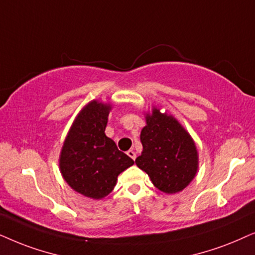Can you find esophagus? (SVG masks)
I'll list each match as a JSON object with an SVG mask.
<instances>
[{
	"label": "esophagus",
	"mask_w": 255,
	"mask_h": 255,
	"mask_svg": "<svg viewBox=\"0 0 255 255\" xmlns=\"http://www.w3.org/2000/svg\"><path fill=\"white\" fill-rule=\"evenodd\" d=\"M127 155L129 156L130 158H133L134 161H135V158H136V152H135L134 150H131V149H130V150H128V151H127Z\"/></svg>",
	"instance_id": "esophagus-1"
}]
</instances>
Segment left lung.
<instances>
[{"instance_id": "obj_1", "label": "left lung", "mask_w": 255, "mask_h": 255, "mask_svg": "<svg viewBox=\"0 0 255 255\" xmlns=\"http://www.w3.org/2000/svg\"><path fill=\"white\" fill-rule=\"evenodd\" d=\"M145 122L140 136L143 150L135 163L158 190L165 193L182 191L198 169L195 142L172 115L161 113L158 108H152Z\"/></svg>"}]
</instances>
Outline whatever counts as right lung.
Instances as JSON below:
<instances>
[{
	"label": "right lung",
	"mask_w": 255,
	"mask_h": 255,
	"mask_svg": "<svg viewBox=\"0 0 255 255\" xmlns=\"http://www.w3.org/2000/svg\"><path fill=\"white\" fill-rule=\"evenodd\" d=\"M112 106L93 100L71 126L59 157L63 178L74 191L93 199L112 192L118 176L134 164L105 134Z\"/></svg>",
	"instance_id": "1"
}]
</instances>
